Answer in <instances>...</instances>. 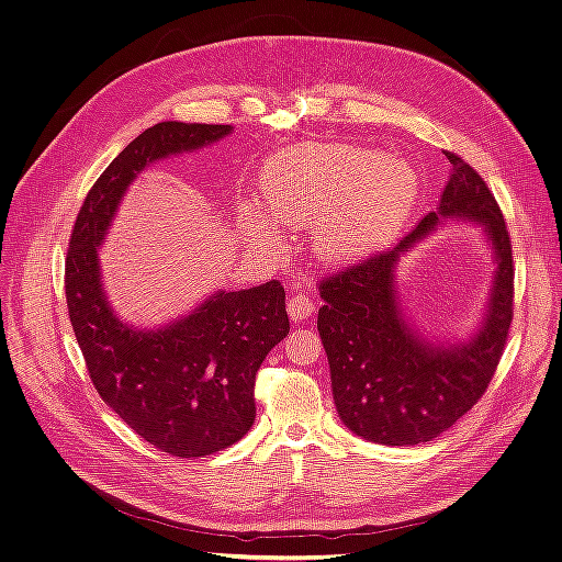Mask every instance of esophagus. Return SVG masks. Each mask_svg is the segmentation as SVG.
I'll list each match as a JSON object with an SVG mask.
<instances>
[{
	"instance_id": "esophagus-1",
	"label": "esophagus",
	"mask_w": 562,
	"mask_h": 562,
	"mask_svg": "<svg viewBox=\"0 0 562 562\" xmlns=\"http://www.w3.org/2000/svg\"><path fill=\"white\" fill-rule=\"evenodd\" d=\"M314 312H316V302L304 293L293 295L291 302H288V316H291L295 323L310 318Z\"/></svg>"
}]
</instances>
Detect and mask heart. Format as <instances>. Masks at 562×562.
<instances>
[{
	"instance_id": "obj_1",
	"label": "heart",
	"mask_w": 562,
	"mask_h": 562,
	"mask_svg": "<svg viewBox=\"0 0 562 562\" xmlns=\"http://www.w3.org/2000/svg\"><path fill=\"white\" fill-rule=\"evenodd\" d=\"M262 192L288 225L316 223L323 258L356 260L378 248L411 213L417 173L401 157L351 145H302L267 166ZM248 234L271 239L274 223L255 203L241 209Z\"/></svg>"
}]
</instances>
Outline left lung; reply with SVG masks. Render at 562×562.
I'll return each mask as SVG.
<instances>
[{"instance_id": "left-lung-1", "label": "left lung", "mask_w": 562, "mask_h": 562, "mask_svg": "<svg viewBox=\"0 0 562 562\" xmlns=\"http://www.w3.org/2000/svg\"><path fill=\"white\" fill-rule=\"evenodd\" d=\"M452 171L438 209L394 248L321 281L318 335L328 353L339 419L380 446H417L448 431L479 403L495 375L514 318V252L504 215L485 180L446 151ZM448 216L481 224L498 271L480 333L467 344H429L406 323L395 265Z\"/></svg>"}]
</instances>
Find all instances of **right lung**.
Masks as SVG:
<instances>
[{"mask_svg":"<svg viewBox=\"0 0 562 562\" xmlns=\"http://www.w3.org/2000/svg\"><path fill=\"white\" fill-rule=\"evenodd\" d=\"M232 133L225 124L161 122L124 147L83 199L65 258V297L93 386L147 443L180 459L225 450L255 419V372L291 330L279 281L217 291L155 330L119 318L98 250L128 184L149 164Z\"/></svg>","mask_w":562,"mask_h":562,"instance_id":"add662e5","label":"right lung"}]
</instances>
